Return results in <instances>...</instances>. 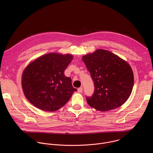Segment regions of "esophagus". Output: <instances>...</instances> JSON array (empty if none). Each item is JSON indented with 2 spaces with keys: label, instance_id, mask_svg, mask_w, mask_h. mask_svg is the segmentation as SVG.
Returning <instances> with one entry per match:
<instances>
[{
  "label": "esophagus",
  "instance_id": "34e87169",
  "mask_svg": "<svg viewBox=\"0 0 153 153\" xmlns=\"http://www.w3.org/2000/svg\"><path fill=\"white\" fill-rule=\"evenodd\" d=\"M77 91H78L79 93H82V91H83V88H82V87H80V88H79L77 89Z\"/></svg>",
  "mask_w": 153,
  "mask_h": 153
}]
</instances>
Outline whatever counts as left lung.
I'll return each instance as SVG.
<instances>
[{
  "label": "left lung",
  "instance_id": "obj_1",
  "mask_svg": "<svg viewBox=\"0 0 153 153\" xmlns=\"http://www.w3.org/2000/svg\"><path fill=\"white\" fill-rule=\"evenodd\" d=\"M94 82L92 96H86L88 105L100 111H107L123 105L129 98L134 85L129 65L117 55L97 50L82 57Z\"/></svg>",
  "mask_w": 153,
  "mask_h": 153
}]
</instances>
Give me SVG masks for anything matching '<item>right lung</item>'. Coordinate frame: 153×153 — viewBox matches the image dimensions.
I'll use <instances>...</instances> for the list:
<instances>
[{
    "label": "right lung",
    "mask_w": 153,
    "mask_h": 153,
    "mask_svg": "<svg viewBox=\"0 0 153 153\" xmlns=\"http://www.w3.org/2000/svg\"><path fill=\"white\" fill-rule=\"evenodd\" d=\"M72 55L49 53L39 57L24 70L22 86L27 99L43 111H55L67 103L77 91L64 71Z\"/></svg>",
    "instance_id": "right-lung-1"
}]
</instances>
